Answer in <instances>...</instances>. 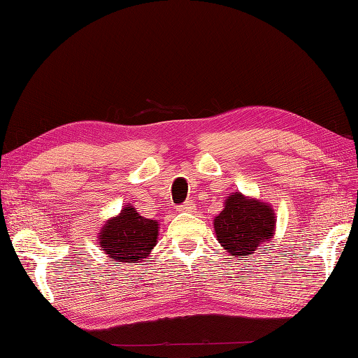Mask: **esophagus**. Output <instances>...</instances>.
I'll use <instances>...</instances> for the list:
<instances>
[{
	"mask_svg": "<svg viewBox=\"0 0 358 358\" xmlns=\"http://www.w3.org/2000/svg\"><path fill=\"white\" fill-rule=\"evenodd\" d=\"M195 209V204L192 201H185L183 204H180L178 210L180 212H192Z\"/></svg>",
	"mask_w": 358,
	"mask_h": 358,
	"instance_id": "34e87169",
	"label": "esophagus"
}]
</instances>
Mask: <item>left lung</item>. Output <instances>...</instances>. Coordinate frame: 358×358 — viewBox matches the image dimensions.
Returning a JSON list of instances; mask_svg holds the SVG:
<instances>
[{"label": "left lung", "mask_w": 358, "mask_h": 358, "mask_svg": "<svg viewBox=\"0 0 358 358\" xmlns=\"http://www.w3.org/2000/svg\"><path fill=\"white\" fill-rule=\"evenodd\" d=\"M217 240L238 258L252 255L263 243L272 240L275 212L268 203L235 192L226 196L224 208L214 220Z\"/></svg>", "instance_id": "1"}]
</instances>
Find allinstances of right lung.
Masks as SVG:
<instances>
[{
    "instance_id": "add662e5",
    "label": "right lung",
    "mask_w": 358,
    "mask_h": 358,
    "mask_svg": "<svg viewBox=\"0 0 358 358\" xmlns=\"http://www.w3.org/2000/svg\"><path fill=\"white\" fill-rule=\"evenodd\" d=\"M158 222L141 217L132 204H126L120 215L106 222L98 235V243L115 262H144L157 245Z\"/></svg>"
}]
</instances>
